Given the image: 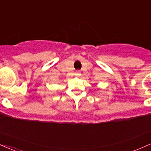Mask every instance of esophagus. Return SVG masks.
I'll return each mask as SVG.
<instances>
[{"label":"esophagus","instance_id":"esophagus-1","mask_svg":"<svg viewBox=\"0 0 151 151\" xmlns=\"http://www.w3.org/2000/svg\"><path fill=\"white\" fill-rule=\"evenodd\" d=\"M76 73H77V75H79V74H80V72H79V71H77V72H76Z\"/></svg>","mask_w":151,"mask_h":151}]
</instances>
